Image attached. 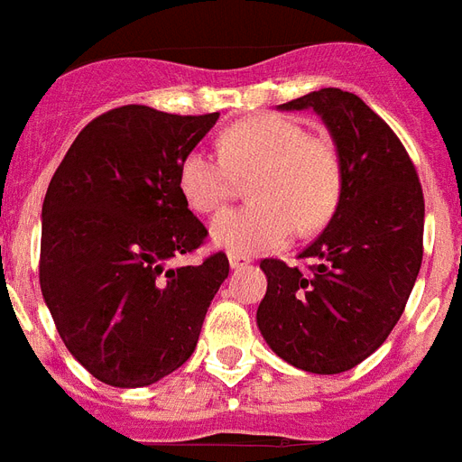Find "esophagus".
<instances>
[{
    "label": "esophagus",
    "instance_id": "1",
    "mask_svg": "<svg viewBox=\"0 0 462 462\" xmlns=\"http://www.w3.org/2000/svg\"><path fill=\"white\" fill-rule=\"evenodd\" d=\"M249 263V256H239V254H230V266L232 269H242Z\"/></svg>",
    "mask_w": 462,
    "mask_h": 462
}]
</instances>
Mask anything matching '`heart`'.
I'll list each match as a JSON object with an SVG mask.
<instances>
[{
  "instance_id": "b5f03b06",
  "label": "heart",
  "mask_w": 462,
  "mask_h": 462,
  "mask_svg": "<svg viewBox=\"0 0 462 462\" xmlns=\"http://www.w3.org/2000/svg\"><path fill=\"white\" fill-rule=\"evenodd\" d=\"M217 154L191 150L179 164V191L196 213H213L246 180L249 206L225 210L210 223L213 245L252 256L283 246L300 232L329 223L341 199V162L325 137L308 135L300 123L276 114L252 116L227 125Z\"/></svg>"
}]
</instances>
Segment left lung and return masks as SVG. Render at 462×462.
I'll return each mask as SVG.
<instances>
[{
  "mask_svg": "<svg viewBox=\"0 0 462 462\" xmlns=\"http://www.w3.org/2000/svg\"><path fill=\"white\" fill-rule=\"evenodd\" d=\"M315 111L341 162V199L300 254L308 273L263 259L256 327L271 351L308 373L354 368L387 339L421 266L424 193L410 154L351 91L319 89L278 106Z\"/></svg>",
  "mask_w": 462,
  "mask_h": 462,
  "instance_id": "obj_1",
  "label": "left lung"
}]
</instances>
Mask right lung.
Segmentation results:
<instances>
[{"label":"right lung","mask_w":462,"mask_h":462,"mask_svg":"<svg viewBox=\"0 0 462 462\" xmlns=\"http://www.w3.org/2000/svg\"><path fill=\"white\" fill-rule=\"evenodd\" d=\"M217 118L121 106L94 118L52 174L41 291L67 351L106 385H152L184 365L230 273L223 252L169 263L208 235L179 191V164Z\"/></svg>","instance_id":"right-lung-1"}]
</instances>
